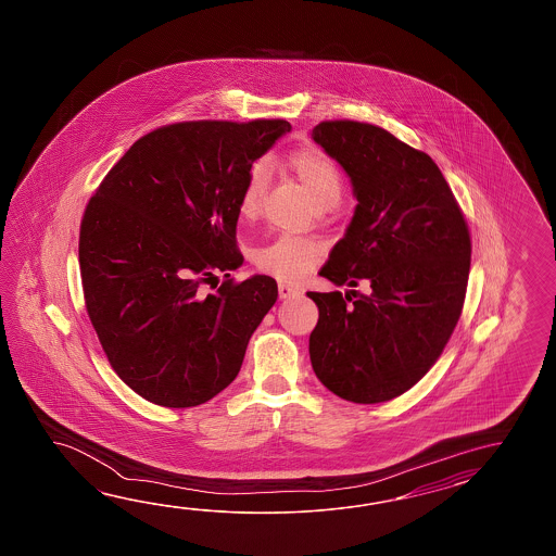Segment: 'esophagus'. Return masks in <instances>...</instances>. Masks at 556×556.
Masks as SVG:
<instances>
[{
  "instance_id": "34e87169",
  "label": "esophagus",
  "mask_w": 556,
  "mask_h": 556,
  "mask_svg": "<svg viewBox=\"0 0 556 556\" xmlns=\"http://www.w3.org/2000/svg\"><path fill=\"white\" fill-rule=\"evenodd\" d=\"M278 294L282 300H290V298L300 295V290L295 286H290V283H278Z\"/></svg>"
}]
</instances>
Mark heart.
Here are the masks:
<instances>
[{"label":"heart","instance_id":"1","mask_svg":"<svg viewBox=\"0 0 556 556\" xmlns=\"http://www.w3.org/2000/svg\"><path fill=\"white\" fill-rule=\"evenodd\" d=\"M283 168L306 189L318 208H331L342 199V175L328 154L318 149H298L283 159ZM266 189V170L256 165L250 170L247 185L240 194V213L252 218L261 208L262 194ZM318 247L302 238L280 237L262 247L256 254L258 268L283 282L300 280L319 262Z\"/></svg>","mask_w":556,"mask_h":556}]
</instances>
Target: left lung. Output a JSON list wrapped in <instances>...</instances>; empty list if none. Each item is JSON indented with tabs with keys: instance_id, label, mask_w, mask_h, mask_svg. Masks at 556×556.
I'll use <instances>...</instances> for the list:
<instances>
[{
	"instance_id": "obj_1",
	"label": "left lung",
	"mask_w": 556,
	"mask_h": 556,
	"mask_svg": "<svg viewBox=\"0 0 556 556\" xmlns=\"http://www.w3.org/2000/svg\"><path fill=\"white\" fill-rule=\"evenodd\" d=\"M312 139L340 163L357 201L319 276L367 283L366 294L307 292L319 309L312 367L345 402H390L426 376L459 321L469 228L433 159L388 130L324 121Z\"/></svg>"
}]
</instances>
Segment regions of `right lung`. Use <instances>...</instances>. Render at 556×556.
Listing matches in <instances>:
<instances>
[{"label": "right lung", "instance_id": "add662e5", "mask_svg": "<svg viewBox=\"0 0 556 556\" xmlns=\"http://www.w3.org/2000/svg\"><path fill=\"white\" fill-rule=\"evenodd\" d=\"M290 129L283 118L166 125L135 142L87 204V314L109 364L147 402L194 407L237 378L278 286L264 274L213 294L202 286L242 266L240 194Z\"/></svg>", "mask_w": 556, "mask_h": 556}]
</instances>
